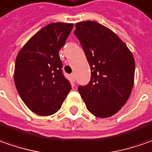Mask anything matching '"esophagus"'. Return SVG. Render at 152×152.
I'll return each instance as SVG.
<instances>
[{
	"label": "esophagus",
	"instance_id": "1",
	"mask_svg": "<svg viewBox=\"0 0 152 152\" xmlns=\"http://www.w3.org/2000/svg\"><path fill=\"white\" fill-rule=\"evenodd\" d=\"M71 78L73 81H76V76H75V73H72L71 74Z\"/></svg>",
	"mask_w": 152,
	"mask_h": 152
}]
</instances>
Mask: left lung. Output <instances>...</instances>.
I'll list each match as a JSON object with an SVG mask.
<instances>
[{
    "instance_id": "8db88e82",
    "label": "left lung",
    "mask_w": 152,
    "mask_h": 152,
    "mask_svg": "<svg viewBox=\"0 0 152 152\" xmlns=\"http://www.w3.org/2000/svg\"><path fill=\"white\" fill-rule=\"evenodd\" d=\"M74 34L91 72L88 85L80 86L78 91L92 115L100 118L112 116L126 102L133 89V54L117 35L97 22L77 23Z\"/></svg>"
}]
</instances>
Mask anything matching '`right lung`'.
<instances>
[{
  "instance_id": "add662e5",
  "label": "right lung",
  "mask_w": 152,
  "mask_h": 152,
  "mask_svg": "<svg viewBox=\"0 0 152 152\" xmlns=\"http://www.w3.org/2000/svg\"><path fill=\"white\" fill-rule=\"evenodd\" d=\"M73 24L51 23L44 26L19 52L14 83L23 102L39 115H51L61 109L72 86L62 72L59 50Z\"/></svg>"
}]
</instances>
